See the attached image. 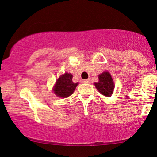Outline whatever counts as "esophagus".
<instances>
[{
    "label": "esophagus",
    "mask_w": 157,
    "mask_h": 157,
    "mask_svg": "<svg viewBox=\"0 0 157 157\" xmlns=\"http://www.w3.org/2000/svg\"><path fill=\"white\" fill-rule=\"evenodd\" d=\"M91 82V80L90 79H84V81H83V83H84V84H90Z\"/></svg>",
    "instance_id": "1"
}]
</instances>
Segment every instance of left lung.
I'll use <instances>...</instances> for the list:
<instances>
[{
  "instance_id": "left-lung-1",
  "label": "left lung",
  "mask_w": 157,
  "mask_h": 157,
  "mask_svg": "<svg viewBox=\"0 0 157 157\" xmlns=\"http://www.w3.org/2000/svg\"><path fill=\"white\" fill-rule=\"evenodd\" d=\"M98 78H99V82L94 84L97 90L102 95L111 97L113 94L115 86H114L113 78L110 73L107 71L102 73L101 74L98 75Z\"/></svg>"
}]
</instances>
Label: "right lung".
<instances>
[{"label": "right lung", "mask_w": 157, "mask_h": 157, "mask_svg": "<svg viewBox=\"0 0 157 157\" xmlns=\"http://www.w3.org/2000/svg\"><path fill=\"white\" fill-rule=\"evenodd\" d=\"M72 78L73 75L68 73L59 76L53 89L56 95L59 98H67L73 93L78 83H73Z\"/></svg>", "instance_id": "1"}]
</instances>
